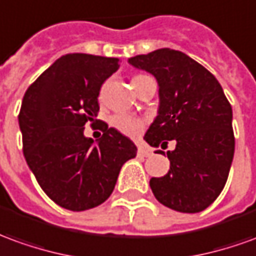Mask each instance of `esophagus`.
I'll use <instances>...</instances> for the list:
<instances>
[{
    "label": "esophagus",
    "instance_id": "1",
    "mask_svg": "<svg viewBox=\"0 0 256 256\" xmlns=\"http://www.w3.org/2000/svg\"><path fill=\"white\" fill-rule=\"evenodd\" d=\"M138 155H141V156H150V155H151V151L146 150V146H140V148H138Z\"/></svg>",
    "mask_w": 256,
    "mask_h": 256
}]
</instances>
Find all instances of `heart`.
<instances>
[{
	"label": "heart",
	"mask_w": 256,
	"mask_h": 256,
	"mask_svg": "<svg viewBox=\"0 0 256 256\" xmlns=\"http://www.w3.org/2000/svg\"><path fill=\"white\" fill-rule=\"evenodd\" d=\"M144 78V74H138L134 78ZM110 124L116 130H119L120 133L130 136V137H136V136H138L144 130V120H141V119L136 118V116L126 115V114H116V115L112 116Z\"/></svg>",
	"instance_id": "obj_1"
}]
</instances>
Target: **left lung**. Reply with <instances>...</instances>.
<instances>
[{
  "mask_svg": "<svg viewBox=\"0 0 256 256\" xmlns=\"http://www.w3.org/2000/svg\"><path fill=\"white\" fill-rule=\"evenodd\" d=\"M128 62L158 82V115L144 140L151 146L176 141L166 152L169 172L150 180L154 196L173 210L201 212L219 196L233 162L232 105L215 76L182 51L160 48Z\"/></svg>",
  "mask_w": 256,
  "mask_h": 256,
  "instance_id": "8db88e82",
  "label": "left lung"
}]
</instances>
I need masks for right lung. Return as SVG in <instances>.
Listing matches in <instances>:
<instances>
[{
  "label": "right lung",
  "mask_w": 256,
  "mask_h": 256,
  "mask_svg": "<svg viewBox=\"0 0 256 256\" xmlns=\"http://www.w3.org/2000/svg\"><path fill=\"white\" fill-rule=\"evenodd\" d=\"M118 58L66 54L24 92L19 112L23 154L36 180L54 202L74 212L105 202L124 162L137 146L101 123L102 137L84 136L100 110L98 96L119 69Z\"/></svg>",
  "instance_id": "obj_1"
}]
</instances>
